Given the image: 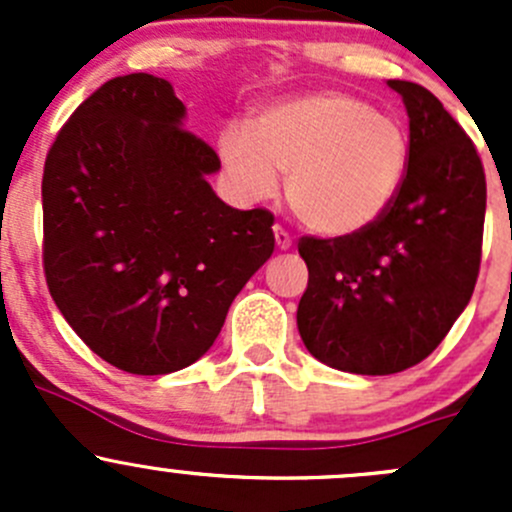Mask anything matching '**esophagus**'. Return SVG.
I'll return each instance as SVG.
<instances>
[{
    "mask_svg": "<svg viewBox=\"0 0 512 512\" xmlns=\"http://www.w3.org/2000/svg\"><path fill=\"white\" fill-rule=\"evenodd\" d=\"M275 242L280 250H289V247H292V237H289V232L285 230V227L275 225Z\"/></svg>",
    "mask_w": 512,
    "mask_h": 512,
    "instance_id": "esophagus-1",
    "label": "esophagus"
}]
</instances>
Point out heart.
Segmentation results:
<instances>
[{
	"label": "heart",
	"mask_w": 512,
	"mask_h": 512,
	"mask_svg": "<svg viewBox=\"0 0 512 512\" xmlns=\"http://www.w3.org/2000/svg\"><path fill=\"white\" fill-rule=\"evenodd\" d=\"M220 158L237 195L260 203L287 175V203L324 237L379 223L404 188L411 143L404 123L342 91L285 98L220 133Z\"/></svg>",
	"instance_id": "b5f03b06"
}]
</instances>
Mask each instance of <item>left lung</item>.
<instances>
[{"mask_svg": "<svg viewBox=\"0 0 512 512\" xmlns=\"http://www.w3.org/2000/svg\"><path fill=\"white\" fill-rule=\"evenodd\" d=\"M409 113L411 158L389 213L349 237L304 235L309 282L297 327L314 359L386 376L426 359L466 304L480 270L485 173L443 103L411 81H386Z\"/></svg>", "mask_w": 512, "mask_h": 512, "instance_id": "8db88e82", "label": "left lung"}]
</instances>
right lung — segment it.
<instances>
[{
    "instance_id": "1",
    "label": "right lung",
    "mask_w": 512,
    "mask_h": 512,
    "mask_svg": "<svg viewBox=\"0 0 512 512\" xmlns=\"http://www.w3.org/2000/svg\"><path fill=\"white\" fill-rule=\"evenodd\" d=\"M183 118L165 79L116 76L46 153V285L86 347L128 374L198 361L275 250L270 210L215 195L218 153Z\"/></svg>"
}]
</instances>
